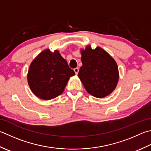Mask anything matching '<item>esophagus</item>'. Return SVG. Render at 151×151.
Instances as JSON below:
<instances>
[{"label": "esophagus", "instance_id": "1", "mask_svg": "<svg viewBox=\"0 0 151 151\" xmlns=\"http://www.w3.org/2000/svg\"><path fill=\"white\" fill-rule=\"evenodd\" d=\"M74 71H75V73L76 75H78V71H79V69H78V68H75V69H74Z\"/></svg>", "mask_w": 151, "mask_h": 151}]
</instances>
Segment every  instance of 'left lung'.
Instances as JSON below:
<instances>
[{
  "label": "left lung",
  "instance_id": "8db88e82",
  "mask_svg": "<svg viewBox=\"0 0 151 151\" xmlns=\"http://www.w3.org/2000/svg\"><path fill=\"white\" fill-rule=\"evenodd\" d=\"M82 66L78 77L88 93L97 98L111 94L119 79L116 62L101 47L92 50L90 45L81 49Z\"/></svg>",
  "mask_w": 151,
  "mask_h": 151
}]
</instances>
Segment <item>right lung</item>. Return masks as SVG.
<instances>
[{
    "label": "right lung",
    "instance_id": "add662e5",
    "mask_svg": "<svg viewBox=\"0 0 151 151\" xmlns=\"http://www.w3.org/2000/svg\"><path fill=\"white\" fill-rule=\"evenodd\" d=\"M75 75L58 50L41 52L29 66L27 81L35 96L50 100L63 92L70 77Z\"/></svg>",
    "mask_w": 151,
    "mask_h": 151
}]
</instances>
